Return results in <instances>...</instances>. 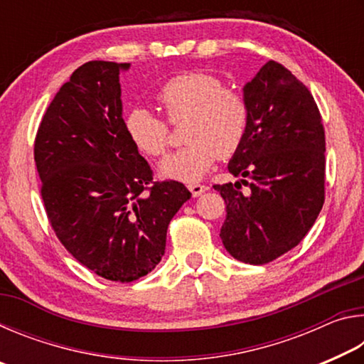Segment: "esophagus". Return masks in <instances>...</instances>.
Wrapping results in <instances>:
<instances>
[{
    "label": "esophagus",
    "instance_id": "obj_1",
    "mask_svg": "<svg viewBox=\"0 0 364 364\" xmlns=\"http://www.w3.org/2000/svg\"><path fill=\"white\" fill-rule=\"evenodd\" d=\"M188 189L191 191V194H193L194 197H199L202 193H205L207 186H204V184H199V183H191V184H188Z\"/></svg>",
    "mask_w": 364,
    "mask_h": 364
}]
</instances>
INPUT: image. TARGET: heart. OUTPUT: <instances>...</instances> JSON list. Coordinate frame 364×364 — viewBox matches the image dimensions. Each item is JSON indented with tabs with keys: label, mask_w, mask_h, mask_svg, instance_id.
Instances as JSON below:
<instances>
[{
	"label": "heart",
	"mask_w": 364,
	"mask_h": 364,
	"mask_svg": "<svg viewBox=\"0 0 364 364\" xmlns=\"http://www.w3.org/2000/svg\"><path fill=\"white\" fill-rule=\"evenodd\" d=\"M157 101L170 122L184 120L183 139L188 143L160 162L164 178L202 180L215 160L232 156L247 134V102L210 73L186 72L170 78L159 90ZM123 128L134 149L147 157H159L167 149V125L147 107L128 110Z\"/></svg>",
	"instance_id": "heart-1"
}]
</instances>
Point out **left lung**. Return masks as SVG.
<instances>
[{"label": "left lung", "mask_w": 364, "mask_h": 364, "mask_svg": "<svg viewBox=\"0 0 364 364\" xmlns=\"http://www.w3.org/2000/svg\"><path fill=\"white\" fill-rule=\"evenodd\" d=\"M242 97L247 134L228 164L241 180L213 188L226 204L225 249L239 262L263 264L294 249L321 212L326 139L311 93L284 65L264 64Z\"/></svg>", "instance_id": "left-lung-1"}]
</instances>
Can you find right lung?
Returning a JSON list of instances; mask_svg holds the SVG:
<instances>
[{"mask_svg": "<svg viewBox=\"0 0 364 364\" xmlns=\"http://www.w3.org/2000/svg\"><path fill=\"white\" fill-rule=\"evenodd\" d=\"M128 69L106 60L78 67L49 104L33 149L59 241L83 267L117 282L157 267L170 221L191 197L183 183H154L127 138L119 75Z\"/></svg>", "mask_w": 364, "mask_h": 364, "instance_id": "1", "label": "right lung"}]
</instances>
